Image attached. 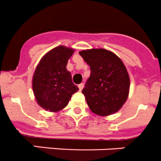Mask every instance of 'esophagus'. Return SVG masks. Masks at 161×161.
I'll list each match as a JSON object with an SVG mask.
<instances>
[{
	"instance_id": "esophagus-1",
	"label": "esophagus",
	"mask_w": 161,
	"mask_h": 161,
	"mask_svg": "<svg viewBox=\"0 0 161 161\" xmlns=\"http://www.w3.org/2000/svg\"><path fill=\"white\" fill-rule=\"evenodd\" d=\"M79 86V90H82V89H83V87H84V83H80V84H79V86Z\"/></svg>"
}]
</instances>
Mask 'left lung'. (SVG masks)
<instances>
[{"label":"left lung","instance_id":"obj_1","mask_svg":"<svg viewBox=\"0 0 161 161\" xmlns=\"http://www.w3.org/2000/svg\"><path fill=\"white\" fill-rule=\"evenodd\" d=\"M79 54L90 66V76L82 91L89 108L100 116L116 113L125 103L130 87L125 64L105 49L82 50Z\"/></svg>","mask_w":161,"mask_h":161}]
</instances>
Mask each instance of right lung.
Returning a JSON list of instances; mask_svg holds the SVG:
<instances>
[{
    "instance_id": "add662e5",
    "label": "right lung",
    "mask_w": 161,
    "mask_h": 161,
    "mask_svg": "<svg viewBox=\"0 0 161 161\" xmlns=\"http://www.w3.org/2000/svg\"><path fill=\"white\" fill-rule=\"evenodd\" d=\"M75 50L59 46L47 53L40 60L32 78V90L37 103L51 112L65 108L71 95L79 90L66 69Z\"/></svg>"
}]
</instances>
